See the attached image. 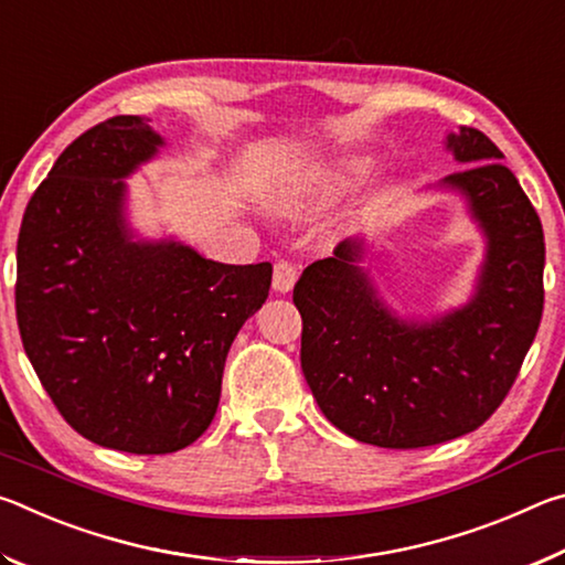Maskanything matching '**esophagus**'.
<instances>
[{
	"mask_svg": "<svg viewBox=\"0 0 565 565\" xmlns=\"http://www.w3.org/2000/svg\"><path fill=\"white\" fill-rule=\"evenodd\" d=\"M296 279H299V269H296L291 262H276V266H274V281H271L274 284V291H279V294L291 291Z\"/></svg>",
	"mask_w": 565,
	"mask_h": 565,
	"instance_id": "obj_1",
	"label": "esophagus"
}]
</instances>
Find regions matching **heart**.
Returning a JSON list of instances; mask_svg holds the SVG:
<instances>
[{
  "label": "heart",
  "instance_id": "1",
  "mask_svg": "<svg viewBox=\"0 0 565 565\" xmlns=\"http://www.w3.org/2000/svg\"><path fill=\"white\" fill-rule=\"evenodd\" d=\"M311 196H313L311 184H306L303 179H291L286 181V184H279L269 191V204L276 209V212L291 214L309 204Z\"/></svg>",
  "mask_w": 565,
  "mask_h": 565
}]
</instances>
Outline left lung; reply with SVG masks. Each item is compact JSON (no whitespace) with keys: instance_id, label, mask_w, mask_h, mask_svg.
Listing matches in <instances>:
<instances>
[{"instance_id":"1","label":"left lung","mask_w":565,"mask_h":565,"mask_svg":"<svg viewBox=\"0 0 565 565\" xmlns=\"http://www.w3.org/2000/svg\"><path fill=\"white\" fill-rule=\"evenodd\" d=\"M466 167L434 186L466 202L486 238L471 299L431 319L401 317L363 262L366 236L341 242L294 286L301 371L333 426L361 444L420 448L476 431L513 386L543 313V226L493 141L446 137Z\"/></svg>"}]
</instances>
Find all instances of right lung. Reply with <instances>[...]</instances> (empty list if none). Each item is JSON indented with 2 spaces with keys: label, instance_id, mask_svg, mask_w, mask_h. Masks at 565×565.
<instances>
[{
  "label": "right lung",
  "instance_id": "1",
  "mask_svg": "<svg viewBox=\"0 0 565 565\" xmlns=\"http://www.w3.org/2000/svg\"><path fill=\"white\" fill-rule=\"evenodd\" d=\"M147 121L84 131L34 191L17 242V321L76 434L114 451L174 454L214 420L226 353L274 269L134 232L124 179L167 145Z\"/></svg>",
  "mask_w": 565,
  "mask_h": 565
}]
</instances>
